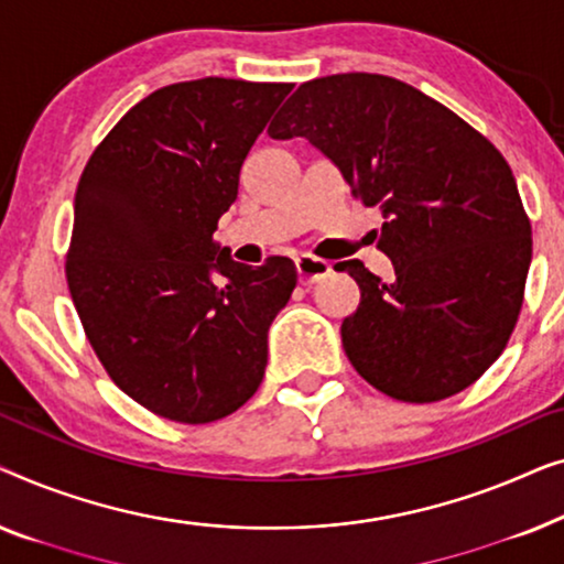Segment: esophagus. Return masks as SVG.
<instances>
[{
    "mask_svg": "<svg viewBox=\"0 0 564 564\" xmlns=\"http://www.w3.org/2000/svg\"><path fill=\"white\" fill-rule=\"evenodd\" d=\"M296 271H299V281L308 285L316 281H324L332 273V265L327 260L314 258V256H299L296 258Z\"/></svg>",
    "mask_w": 564,
    "mask_h": 564,
    "instance_id": "1",
    "label": "esophagus"
}]
</instances>
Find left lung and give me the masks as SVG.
Here are the masks:
<instances>
[{
  "label": "left lung",
  "mask_w": 564,
  "mask_h": 564,
  "mask_svg": "<svg viewBox=\"0 0 564 564\" xmlns=\"http://www.w3.org/2000/svg\"><path fill=\"white\" fill-rule=\"evenodd\" d=\"M332 158L355 199L383 209L380 281L360 260L337 263L360 285L343 322L352 368L406 403L449 399L509 345L531 263V225L494 142L399 78L335 74L301 84L268 127Z\"/></svg>",
  "instance_id": "left-lung-1"
}]
</instances>
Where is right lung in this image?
Here are the masks:
<instances>
[{
  "label": "right lung",
  "instance_id": "right-lung-1",
  "mask_svg": "<svg viewBox=\"0 0 564 564\" xmlns=\"http://www.w3.org/2000/svg\"><path fill=\"white\" fill-rule=\"evenodd\" d=\"M291 89L219 76L163 86L109 130L78 178L70 299L107 376L155 416L217 422L263 380L268 327L296 265L235 263L212 235Z\"/></svg>",
  "mask_w": 564,
  "mask_h": 564
}]
</instances>
